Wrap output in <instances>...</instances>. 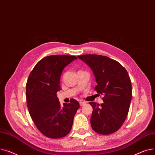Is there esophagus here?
Listing matches in <instances>:
<instances>
[{"mask_svg":"<svg viewBox=\"0 0 155 155\" xmlns=\"http://www.w3.org/2000/svg\"><path fill=\"white\" fill-rule=\"evenodd\" d=\"M79 104H80V106H84V104H86V102H84V101H80L79 102Z\"/></svg>","mask_w":155,"mask_h":155,"instance_id":"esophagus-1","label":"esophagus"}]
</instances>
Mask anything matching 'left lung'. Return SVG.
I'll return each instance as SVG.
<instances>
[{
    "mask_svg": "<svg viewBox=\"0 0 155 155\" xmlns=\"http://www.w3.org/2000/svg\"><path fill=\"white\" fill-rule=\"evenodd\" d=\"M78 58L92 69L97 85L94 90L103 95L104 103L90 102L93 107L91 124L101 134H110L120 128L128 116L132 97L128 72L117 61L110 58L85 54Z\"/></svg>",
    "mask_w": 155,
    "mask_h": 155,
    "instance_id": "1",
    "label": "left lung"
}]
</instances>
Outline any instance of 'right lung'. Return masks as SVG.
<instances>
[{
  "mask_svg": "<svg viewBox=\"0 0 155 155\" xmlns=\"http://www.w3.org/2000/svg\"><path fill=\"white\" fill-rule=\"evenodd\" d=\"M74 56H49L39 61L26 84L27 105L32 119L40 132L52 139L61 138L70 132L74 115L80 106L71 99L62 106L57 96L60 78Z\"/></svg>",
  "mask_w": 155,
  "mask_h": 155,
  "instance_id": "obj_1",
  "label": "right lung"
}]
</instances>
